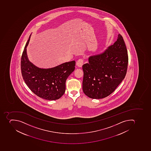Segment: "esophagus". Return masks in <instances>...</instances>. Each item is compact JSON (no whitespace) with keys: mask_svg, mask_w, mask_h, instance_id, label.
I'll return each instance as SVG.
<instances>
[{"mask_svg":"<svg viewBox=\"0 0 151 151\" xmlns=\"http://www.w3.org/2000/svg\"><path fill=\"white\" fill-rule=\"evenodd\" d=\"M83 61L82 59H79L76 62V65L79 68H82L83 65Z\"/></svg>","mask_w":151,"mask_h":151,"instance_id":"1","label":"esophagus"}]
</instances>
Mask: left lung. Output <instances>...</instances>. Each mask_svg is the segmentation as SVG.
Returning a JSON list of instances; mask_svg holds the SVG:
<instances>
[{
  "label": "left lung",
  "mask_w": 151,
  "mask_h": 151,
  "mask_svg": "<svg viewBox=\"0 0 151 151\" xmlns=\"http://www.w3.org/2000/svg\"><path fill=\"white\" fill-rule=\"evenodd\" d=\"M127 50L122 36L103 52L90 56L83 65V90L88 97L104 98L113 93L126 76L128 65Z\"/></svg>",
  "instance_id": "obj_1"
}]
</instances>
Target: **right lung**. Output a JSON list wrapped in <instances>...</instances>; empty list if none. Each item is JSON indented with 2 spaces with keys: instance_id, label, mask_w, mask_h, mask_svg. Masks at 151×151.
<instances>
[{
  "instance_id": "add662e5",
  "label": "right lung",
  "mask_w": 151,
  "mask_h": 151,
  "mask_svg": "<svg viewBox=\"0 0 151 151\" xmlns=\"http://www.w3.org/2000/svg\"><path fill=\"white\" fill-rule=\"evenodd\" d=\"M26 42L21 58L22 75L29 89L36 95L45 100H58L64 94L65 81L75 69L76 62L71 61L54 68H41L30 62L27 54Z\"/></svg>"
}]
</instances>
